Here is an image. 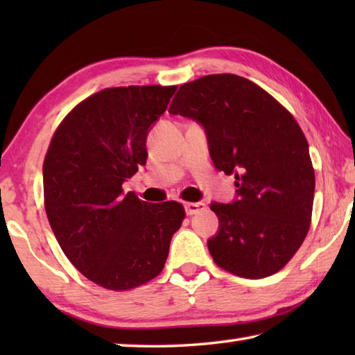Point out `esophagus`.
I'll use <instances>...</instances> for the list:
<instances>
[{"label":"esophagus","mask_w":355,"mask_h":355,"mask_svg":"<svg viewBox=\"0 0 355 355\" xmlns=\"http://www.w3.org/2000/svg\"><path fill=\"white\" fill-rule=\"evenodd\" d=\"M205 203L203 202H188V203H184V209H186V214L188 216H192V214H197V213H200V211H203V209H205Z\"/></svg>","instance_id":"obj_1"}]
</instances>
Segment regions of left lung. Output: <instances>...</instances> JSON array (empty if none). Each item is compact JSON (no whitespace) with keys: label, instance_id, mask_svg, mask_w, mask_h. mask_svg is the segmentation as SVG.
Here are the masks:
<instances>
[{"label":"left lung","instance_id":"1","mask_svg":"<svg viewBox=\"0 0 355 355\" xmlns=\"http://www.w3.org/2000/svg\"><path fill=\"white\" fill-rule=\"evenodd\" d=\"M171 114L203 125L213 164L235 175L236 200L213 202L214 263L244 279L279 272L307 236L315 196L309 144L293 114L255 83L232 73L180 86Z\"/></svg>","mask_w":355,"mask_h":355}]
</instances>
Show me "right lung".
<instances>
[{
	"mask_svg": "<svg viewBox=\"0 0 355 355\" xmlns=\"http://www.w3.org/2000/svg\"><path fill=\"white\" fill-rule=\"evenodd\" d=\"M177 86L107 87L59 123L44 159V203L65 257L98 286L128 291L163 271L184 219L175 200L148 203L122 184L147 161L152 123Z\"/></svg>",
	"mask_w": 355,
	"mask_h": 355,
	"instance_id": "add662e5",
	"label": "right lung"
}]
</instances>
